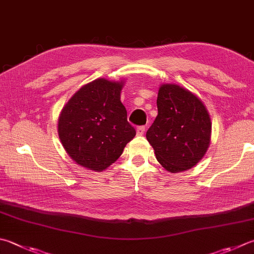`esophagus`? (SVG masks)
I'll list each match as a JSON object with an SVG mask.
<instances>
[{
    "mask_svg": "<svg viewBox=\"0 0 254 254\" xmlns=\"http://www.w3.org/2000/svg\"><path fill=\"white\" fill-rule=\"evenodd\" d=\"M137 135L138 136H142L143 135V132H145V126H139V127H137Z\"/></svg>",
    "mask_w": 254,
    "mask_h": 254,
    "instance_id": "1",
    "label": "esophagus"
}]
</instances>
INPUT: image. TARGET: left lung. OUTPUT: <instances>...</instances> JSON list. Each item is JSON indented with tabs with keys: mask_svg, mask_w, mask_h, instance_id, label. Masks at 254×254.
Here are the masks:
<instances>
[{
	"mask_svg": "<svg viewBox=\"0 0 254 254\" xmlns=\"http://www.w3.org/2000/svg\"><path fill=\"white\" fill-rule=\"evenodd\" d=\"M157 107V117L146 133L157 160L174 174L192 168L210 143L207 108L195 95L176 84L160 86Z\"/></svg>",
	"mask_w": 254,
	"mask_h": 254,
	"instance_id": "1",
	"label": "left lung"
}]
</instances>
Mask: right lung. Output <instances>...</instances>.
<instances>
[{
    "mask_svg": "<svg viewBox=\"0 0 254 254\" xmlns=\"http://www.w3.org/2000/svg\"><path fill=\"white\" fill-rule=\"evenodd\" d=\"M123 85L95 79L77 90L62 109L59 136L76 164L94 171L107 169L135 137L121 102Z\"/></svg>",
    "mask_w": 254,
    "mask_h": 254,
    "instance_id": "1",
    "label": "right lung"
}]
</instances>
